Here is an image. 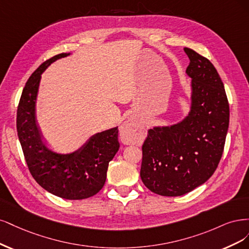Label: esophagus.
<instances>
[{
	"mask_svg": "<svg viewBox=\"0 0 249 249\" xmlns=\"http://www.w3.org/2000/svg\"><path fill=\"white\" fill-rule=\"evenodd\" d=\"M139 129V125L136 123L135 120L128 119L123 123V125L120 128V135L124 142H127L129 140V136L135 133Z\"/></svg>",
	"mask_w": 249,
	"mask_h": 249,
	"instance_id": "34e87169",
	"label": "esophagus"
}]
</instances>
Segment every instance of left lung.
<instances>
[{"mask_svg":"<svg viewBox=\"0 0 249 249\" xmlns=\"http://www.w3.org/2000/svg\"><path fill=\"white\" fill-rule=\"evenodd\" d=\"M190 60V108L181 121L154 126L142 147L141 178L156 195L179 196L204 184L222 156L230 107L224 86L213 64L184 47Z\"/></svg>","mask_w":249,"mask_h":249,"instance_id":"left-lung-1","label":"left lung"}]
</instances>
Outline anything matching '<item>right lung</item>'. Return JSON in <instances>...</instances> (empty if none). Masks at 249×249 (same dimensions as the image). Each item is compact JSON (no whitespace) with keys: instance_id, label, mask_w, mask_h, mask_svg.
Masks as SVG:
<instances>
[{"instance_id":"right-lung-1","label":"right lung","mask_w":249,"mask_h":249,"mask_svg":"<svg viewBox=\"0 0 249 249\" xmlns=\"http://www.w3.org/2000/svg\"><path fill=\"white\" fill-rule=\"evenodd\" d=\"M59 53L42 63L23 88L18 108V135L30 173L40 186L66 199H84L101 190L108 163L120 148L118 127L90 136L71 153H58L46 145L36 120V102L41 74L52 63L66 58Z\"/></svg>"}]
</instances>
